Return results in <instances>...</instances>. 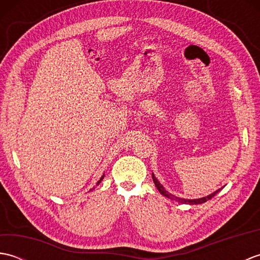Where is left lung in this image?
Segmentation results:
<instances>
[{
    "label": "left lung",
    "instance_id": "8db88e82",
    "mask_svg": "<svg viewBox=\"0 0 260 260\" xmlns=\"http://www.w3.org/2000/svg\"><path fill=\"white\" fill-rule=\"evenodd\" d=\"M152 178H153L154 184H155V186L157 187V190L159 191V193H161V194H163L164 197H167V198L171 199V200H176V201H179V202H181V203L201 204V203L207 202L208 200H210V199H212V198H213V197H214L215 194H217V193L219 192V190H217L215 192L211 193V194H209V196H207V197H203V198H200V199H194V200H187V199H181V198H178V197H175V196H173V194H171L170 192H168L167 190L164 189L163 185H162L161 183H159L158 180L155 178V176H154V174H153V173H152Z\"/></svg>",
    "mask_w": 260,
    "mask_h": 260
}]
</instances>
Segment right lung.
Masks as SVG:
<instances>
[{
	"mask_svg": "<svg viewBox=\"0 0 260 260\" xmlns=\"http://www.w3.org/2000/svg\"><path fill=\"white\" fill-rule=\"evenodd\" d=\"M104 176H105V175H103V176H102V178H101V180H99V181H98V182H97V185H98V184H99V183H101V182H102V180H103V179H104Z\"/></svg>",
	"mask_w": 260,
	"mask_h": 260,
	"instance_id": "add662e5",
	"label": "right lung"
}]
</instances>
